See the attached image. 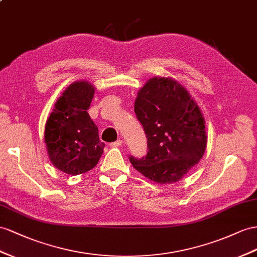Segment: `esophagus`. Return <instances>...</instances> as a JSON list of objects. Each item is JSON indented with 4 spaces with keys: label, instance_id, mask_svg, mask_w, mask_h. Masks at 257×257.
Masks as SVG:
<instances>
[{
    "label": "esophagus",
    "instance_id": "1",
    "mask_svg": "<svg viewBox=\"0 0 257 257\" xmlns=\"http://www.w3.org/2000/svg\"><path fill=\"white\" fill-rule=\"evenodd\" d=\"M121 144H122V140L119 139V140H117V141H115V142H113V143H110L109 146H110V147H120Z\"/></svg>",
    "mask_w": 257,
    "mask_h": 257
}]
</instances>
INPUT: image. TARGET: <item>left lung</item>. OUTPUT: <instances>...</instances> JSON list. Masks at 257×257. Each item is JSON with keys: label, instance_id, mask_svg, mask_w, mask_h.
Returning <instances> with one entry per match:
<instances>
[{"label": "left lung", "instance_id": "obj_1", "mask_svg": "<svg viewBox=\"0 0 257 257\" xmlns=\"http://www.w3.org/2000/svg\"><path fill=\"white\" fill-rule=\"evenodd\" d=\"M135 113L148 139L134 167L157 183L179 181L205 152V120L189 92L172 78L154 77L138 92Z\"/></svg>", "mask_w": 257, "mask_h": 257}]
</instances>
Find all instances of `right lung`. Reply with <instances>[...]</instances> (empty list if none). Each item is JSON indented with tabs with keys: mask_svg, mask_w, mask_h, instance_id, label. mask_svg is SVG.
Returning a JSON list of instances; mask_svg holds the SVG:
<instances>
[{
	"mask_svg": "<svg viewBox=\"0 0 257 257\" xmlns=\"http://www.w3.org/2000/svg\"><path fill=\"white\" fill-rule=\"evenodd\" d=\"M94 87L77 81L66 89L45 123L44 141L52 164L67 175H80L93 168L103 153L98 129L88 109Z\"/></svg>",
	"mask_w": 257,
	"mask_h": 257,
	"instance_id": "1",
	"label": "right lung"
}]
</instances>
